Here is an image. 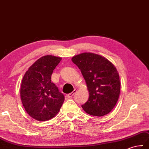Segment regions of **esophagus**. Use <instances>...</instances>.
Segmentation results:
<instances>
[{"label":"esophagus","instance_id":"34e87169","mask_svg":"<svg viewBox=\"0 0 149 149\" xmlns=\"http://www.w3.org/2000/svg\"><path fill=\"white\" fill-rule=\"evenodd\" d=\"M77 90H74L73 91H72V92H71V93H69V94H68V95H67V97H68V98H71V97H72V96H73L74 95V94L76 93V92H77Z\"/></svg>","mask_w":149,"mask_h":149}]
</instances>
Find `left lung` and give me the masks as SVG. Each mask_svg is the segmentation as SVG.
<instances>
[{"label": "left lung", "instance_id": "left-lung-1", "mask_svg": "<svg viewBox=\"0 0 149 149\" xmlns=\"http://www.w3.org/2000/svg\"><path fill=\"white\" fill-rule=\"evenodd\" d=\"M80 69L89 92L88 101L81 106L89 115L101 117L113 110L120 95L119 74L107 58L92 53H83L71 58Z\"/></svg>", "mask_w": 149, "mask_h": 149}]
</instances>
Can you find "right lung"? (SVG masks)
<instances>
[{"label":"right lung","instance_id":"right-lung-1","mask_svg":"<svg viewBox=\"0 0 149 149\" xmlns=\"http://www.w3.org/2000/svg\"><path fill=\"white\" fill-rule=\"evenodd\" d=\"M61 60L55 56H43L29 68L23 78L20 87L23 106L30 116L38 121L54 117L64 102V94L51 81L53 71Z\"/></svg>","mask_w":149,"mask_h":149}]
</instances>
